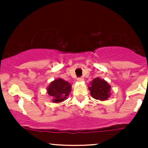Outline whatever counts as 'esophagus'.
Listing matches in <instances>:
<instances>
[{
	"label": "esophagus",
	"instance_id": "esophagus-1",
	"mask_svg": "<svg viewBox=\"0 0 148 148\" xmlns=\"http://www.w3.org/2000/svg\"><path fill=\"white\" fill-rule=\"evenodd\" d=\"M77 81H78V82H83V81H84V78H83L82 77H79V78L77 79Z\"/></svg>",
	"mask_w": 148,
	"mask_h": 148
}]
</instances>
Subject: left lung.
Returning a JSON list of instances; mask_svg holds the SVG:
<instances>
[{
	"label": "left lung",
	"mask_w": 148,
	"mask_h": 148,
	"mask_svg": "<svg viewBox=\"0 0 148 148\" xmlns=\"http://www.w3.org/2000/svg\"><path fill=\"white\" fill-rule=\"evenodd\" d=\"M91 86L89 87L90 94L93 98L99 100H106L110 95V88L108 83L104 79L97 77L92 80Z\"/></svg>",
	"instance_id": "left-lung-1"
}]
</instances>
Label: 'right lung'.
<instances>
[{"instance_id":"obj_1","label":"right lung","mask_w":148,"mask_h":148,"mask_svg":"<svg viewBox=\"0 0 148 148\" xmlns=\"http://www.w3.org/2000/svg\"><path fill=\"white\" fill-rule=\"evenodd\" d=\"M71 86L68 82L62 79H58L50 84L47 89L48 94L53 98V102H61L64 101L69 95Z\"/></svg>"}]
</instances>
